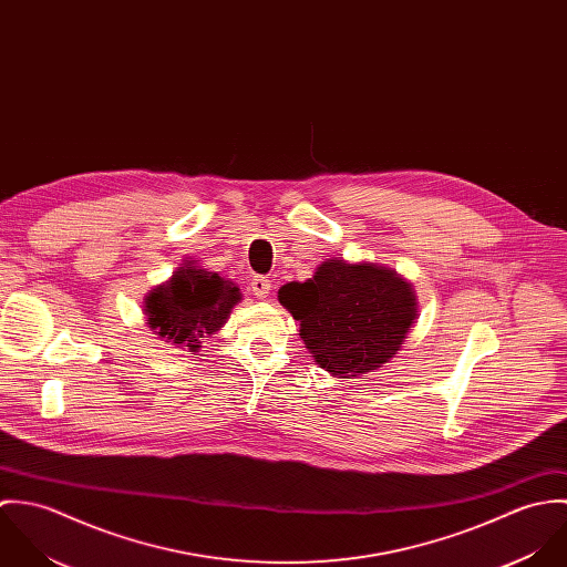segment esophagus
I'll use <instances>...</instances> for the list:
<instances>
[{
    "instance_id": "1",
    "label": "esophagus",
    "mask_w": 567,
    "mask_h": 567,
    "mask_svg": "<svg viewBox=\"0 0 567 567\" xmlns=\"http://www.w3.org/2000/svg\"><path fill=\"white\" fill-rule=\"evenodd\" d=\"M270 288H272V284H270L268 277L257 275V277L250 279V292H252L257 299H266V297L270 295Z\"/></svg>"
}]
</instances>
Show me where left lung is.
Masks as SVG:
<instances>
[{"label": "left lung", "mask_w": 567, "mask_h": 567, "mask_svg": "<svg viewBox=\"0 0 567 567\" xmlns=\"http://www.w3.org/2000/svg\"><path fill=\"white\" fill-rule=\"evenodd\" d=\"M279 303L301 323V340L338 378L371 373L404 344L416 321L412 286L378 264L327 259L308 281L279 288Z\"/></svg>", "instance_id": "left-lung-1"}]
</instances>
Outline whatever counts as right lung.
<instances>
[{"mask_svg": "<svg viewBox=\"0 0 567 567\" xmlns=\"http://www.w3.org/2000/svg\"><path fill=\"white\" fill-rule=\"evenodd\" d=\"M240 299V288L234 281L185 261L165 284L148 292L146 317L157 336L196 351L200 338H209L227 323Z\"/></svg>", "mask_w": 567, "mask_h": 567, "instance_id": "obj_1", "label": "right lung"}]
</instances>
